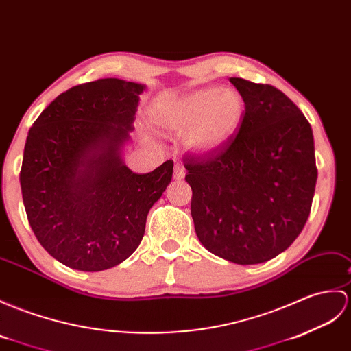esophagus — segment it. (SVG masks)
Returning <instances> with one entry per match:
<instances>
[{
	"mask_svg": "<svg viewBox=\"0 0 351 351\" xmlns=\"http://www.w3.org/2000/svg\"><path fill=\"white\" fill-rule=\"evenodd\" d=\"M184 178H185V167L182 165H176L175 172H173V179L175 181H182Z\"/></svg>",
	"mask_w": 351,
	"mask_h": 351,
	"instance_id": "34e87169",
	"label": "esophagus"
}]
</instances>
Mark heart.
Segmentation results:
<instances>
[{"label": "heart", "instance_id": "1", "mask_svg": "<svg viewBox=\"0 0 351 351\" xmlns=\"http://www.w3.org/2000/svg\"><path fill=\"white\" fill-rule=\"evenodd\" d=\"M245 103L232 88H199L149 110L152 125L161 133L182 134L194 156L208 157L224 149L239 132Z\"/></svg>", "mask_w": 351, "mask_h": 351}]
</instances>
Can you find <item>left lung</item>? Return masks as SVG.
<instances>
[{
    "instance_id": "obj_1",
    "label": "left lung",
    "mask_w": 351,
    "mask_h": 351,
    "mask_svg": "<svg viewBox=\"0 0 351 351\" xmlns=\"http://www.w3.org/2000/svg\"><path fill=\"white\" fill-rule=\"evenodd\" d=\"M245 103L239 133L214 156L185 158L202 245L238 265L286 251L308 219L317 182L313 130L286 94L230 77Z\"/></svg>"
}]
</instances>
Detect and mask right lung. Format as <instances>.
<instances>
[{
	"label": "right lung",
	"instance_id": "obj_1",
	"mask_svg": "<svg viewBox=\"0 0 351 351\" xmlns=\"http://www.w3.org/2000/svg\"><path fill=\"white\" fill-rule=\"evenodd\" d=\"M145 89L115 77L77 85L29 128L23 206L42 247L71 269L99 272L132 256L149 209L172 181V160L143 175L124 162Z\"/></svg>",
	"mask_w": 351,
	"mask_h": 351
}]
</instances>
